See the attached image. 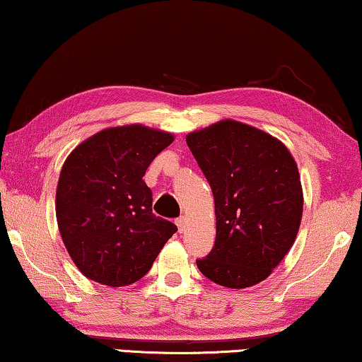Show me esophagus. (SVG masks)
Masks as SVG:
<instances>
[{
  "label": "esophagus",
  "mask_w": 362,
  "mask_h": 362,
  "mask_svg": "<svg viewBox=\"0 0 362 362\" xmlns=\"http://www.w3.org/2000/svg\"><path fill=\"white\" fill-rule=\"evenodd\" d=\"M175 224H177V228H179L180 233H185V229H187V218H185V216H180V218H177Z\"/></svg>",
  "instance_id": "34e87169"
}]
</instances>
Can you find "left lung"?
I'll return each mask as SVG.
<instances>
[{
    "label": "left lung",
    "mask_w": 362,
    "mask_h": 362,
    "mask_svg": "<svg viewBox=\"0 0 362 362\" xmlns=\"http://www.w3.org/2000/svg\"><path fill=\"white\" fill-rule=\"evenodd\" d=\"M187 144L214 197L216 242L198 269L226 288L255 286L298 235L304 197L296 160L279 139L235 120L192 132Z\"/></svg>",
    "instance_id": "8db88e82"
}]
</instances>
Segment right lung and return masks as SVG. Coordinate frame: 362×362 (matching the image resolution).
<instances>
[{
  "instance_id": "obj_1",
  "label": "right lung",
  "mask_w": 362,
  "mask_h": 362,
  "mask_svg": "<svg viewBox=\"0 0 362 362\" xmlns=\"http://www.w3.org/2000/svg\"><path fill=\"white\" fill-rule=\"evenodd\" d=\"M174 136L144 125L102 129L73 149L57 187V223L74 265L120 288L146 274L177 230L153 214L143 177Z\"/></svg>"
}]
</instances>
